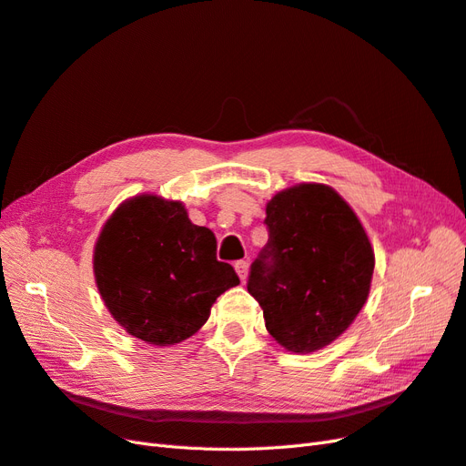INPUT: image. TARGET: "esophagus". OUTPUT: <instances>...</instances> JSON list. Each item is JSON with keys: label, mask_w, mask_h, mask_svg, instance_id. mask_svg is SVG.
Returning <instances> with one entry per match:
<instances>
[{"label": "esophagus", "mask_w": 466, "mask_h": 466, "mask_svg": "<svg viewBox=\"0 0 466 466\" xmlns=\"http://www.w3.org/2000/svg\"><path fill=\"white\" fill-rule=\"evenodd\" d=\"M248 266H250L248 260H238V262H235V270H237L238 278H241V281H245V279L248 278Z\"/></svg>", "instance_id": "obj_1"}]
</instances>
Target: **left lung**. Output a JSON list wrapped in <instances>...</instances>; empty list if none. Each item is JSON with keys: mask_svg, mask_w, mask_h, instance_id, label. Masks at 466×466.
Listing matches in <instances>:
<instances>
[{"mask_svg": "<svg viewBox=\"0 0 466 466\" xmlns=\"http://www.w3.org/2000/svg\"><path fill=\"white\" fill-rule=\"evenodd\" d=\"M268 243L247 289L266 330L293 354L332 344L368 301L375 252L356 211L320 182L279 190L266 204Z\"/></svg>", "mask_w": 466, "mask_h": 466, "instance_id": "obj_1", "label": "left lung"}]
</instances>
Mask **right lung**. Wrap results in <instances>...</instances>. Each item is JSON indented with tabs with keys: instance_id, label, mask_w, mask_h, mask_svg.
I'll return each mask as SVG.
<instances>
[{
	"instance_id": "add662e5",
	"label": "right lung",
	"mask_w": 466,
	"mask_h": 466,
	"mask_svg": "<svg viewBox=\"0 0 466 466\" xmlns=\"http://www.w3.org/2000/svg\"><path fill=\"white\" fill-rule=\"evenodd\" d=\"M216 250L214 231L194 225L180 200L137 194L96 237L95 284L130 336L173 346L198 332L219 295L241 281Z\"/></svg>"
}]
</instances>
